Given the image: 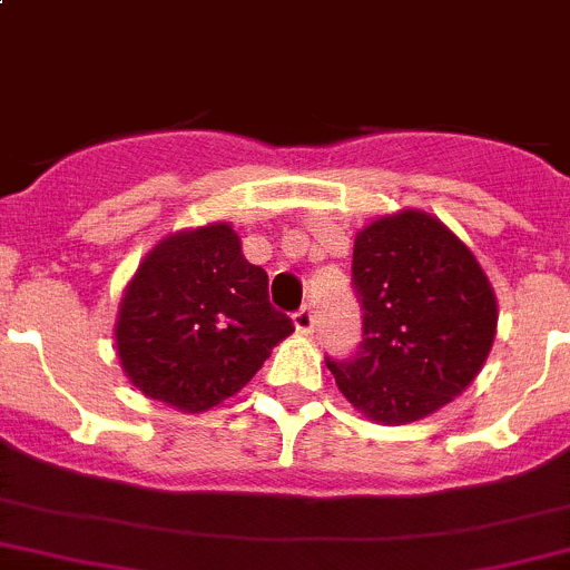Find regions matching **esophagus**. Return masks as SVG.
<instances>
[{
	"label": "esophagus",
	"mask_w": 570,
	"mask_h": 570,
	"mask_svg": "<svg viewBox=\"0 0 570 570\" xmlns=\"http://www.w3.org/2000/svg\"><path fill=\"white\" fill-rule=\"evenodd\" d=\"M292 323H295L297 334H312V331H314V312L308 306H303L301 312H295Z\"/></svg>",
	"instance_id": "1"
}]
</instances>
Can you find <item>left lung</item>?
I'll return each instance as SVG.
<instances>
[{
    "mask_svg": "<svg viewBox=\"0 0 570 570\" xmlns=\"http://www.w3.org/2000/svg\"><path fill=\"white\" fill-rule=\"evenodd\" d=\"M364 340L331 362L356 412L381 425L423 420L468 390L499 325L493 284L471 247L434 214L401 208L353 239Z\"/></svg>",
    "mask_w": 570,
    "mask_h": 570,
    "instance_id": "8db88e82",
    "label": "left lung"
}]
</instances>
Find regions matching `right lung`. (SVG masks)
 <instances>
[{
    "mask_svg": "<svg viewBox=\"0 0 570 570\" xmlns=\"http://www.w3.org/2000/svg\"><path fill=\"white\" fill-rule=\"evenodd\" d=\"M292 331L234 225L208 223L164 236L141 258L121 292L114 340L141 395L200 414L236 395Z\"/></svg>",
    "mask_w": 570,
    "mask_h": 570,
    "instance_id": "obj_1",
    "label": "right lung"
}]
</instances>
